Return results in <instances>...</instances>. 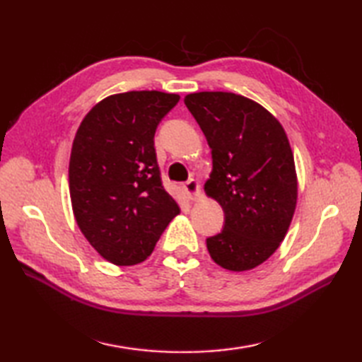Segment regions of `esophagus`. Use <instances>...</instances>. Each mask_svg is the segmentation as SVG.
<instances>
[{
    "label": "esophagus",
    "instance_id": "34e87169",
    "mask_svg": "<svg viewBox=\"0 0 362 362\" xmlns=\"http://www.w3.org/2000/svg\"><path fill=\"white\" fill-rule=\"evenodd\" d=\"M185 189L189 196L191 201H197L199 197H201V187H199V182L194 179H189L188 182H185Z\"/></svg>",
    "mask_w": 362,
    "mask_h": 362
}]
</instances>
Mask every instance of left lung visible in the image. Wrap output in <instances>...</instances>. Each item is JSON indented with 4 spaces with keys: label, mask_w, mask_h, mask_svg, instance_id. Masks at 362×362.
I'll return each instance as SVG.
<instances>
[{
    "label": "left lung",
    "mask_w": 362,
    "mask_h": 362,
    "mask_svg": "<svg viewBox=\"0 0 362 362\" xmlns=\"http://www.w3.org/2000/svg\"><path fill=\"white\" fill-rule=\"evenodd\" d=\"M209 141L213 171L206 196L224 210V228L206 238L221 267L259 266L286 236L297 204V174L283 126L263 105L227 91L185 96Z\"/></svg>",
    "instance_id": "obj_1"
}]
</instances>
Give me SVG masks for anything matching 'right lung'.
I'll return each mask as SVG.
<instances>
[{
  "mask_svg": "<svg viewBox=\"0 0 362 362\" xmlns=\"http://www.w3.org/2000/svg\"><path fill=\"white\" fill-rule=\"evenodd\" d=\"M179 99L157 90L107 96L76 132L68 169L74 218L117 266L148 258L180 211L161 183L153 148L158 122Z\"/></svg>",
  "mask_w": 362,
  "mask_h": 362,
  "instance_id": "obj_1",
  "label": "right lung"
}]
</instances>
